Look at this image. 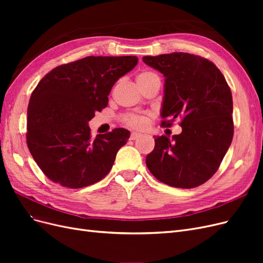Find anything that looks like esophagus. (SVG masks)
I'll list each match as a JSON object with an SVG mask.
<instances>
[{
  "label": "esophagus",
  "instance_id": "obj_1",
  "mask_svg": "<svg viewBox=\"0 0 263 263\" xmlns=\"http://www.w3.org/2000/svg\"><path fill=\"white\" fill-rule=\"evenodd\" d=\"M142 136V135L141 134H139V133H132L130 134V139L132 140H136V139H138V138H140Z\"/></svg>",
  "mask_w": 263,
  "mask_h": 263
}]
</instances>
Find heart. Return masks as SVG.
Here are the masks:
<instances>
[{"label": "heart", "instance_id": "heart-1", "mask_svg": "<svg viewBox=\"0 0 263 263\" xmlns=\"http://www.w3.org/2000/svg\"><path fill=\"white\" fill-rule=\"evenodd\" d=\"M136 81L137 84L140 86L145 85V84H149L151 82H159L160 83V78L157 73H155L154 71H141L140 73H138V76L136 77ZM124 121L126 124H128L129 126L136 127V128H144L147 124V119L144 116H139V115H127L125 116Z\"/></svg>", "mask_w": 263, "mask_h": 263}]
</instances>
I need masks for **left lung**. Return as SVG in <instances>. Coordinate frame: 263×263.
Segmentation results:
<instances>
[{
	"instance_id": "obj_1",
	"label": "left lung",
	"mask_w": 263,
	"mask_h": 263,
	"mask_svg": "<svg viewBox=\"0 0 263 263\" xmlns=\"http://www.w3.org/2000/svg\"><path fill=\"white\" fill-rule=\"evenodd\" d=\"M164 77L162 125L182 119V133L172 139L154 136L146 158L154 177L170 186L191 189L217 171L234 136L232 91L219 69L186 52L142 58Z\"/></svg>"
}]
</instances>
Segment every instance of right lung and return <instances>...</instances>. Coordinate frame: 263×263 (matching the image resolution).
Masks as SVG:
<instances>
[{
    "label": "right lung",
    "mask_w": 263,
    "mask_h": 263,
    "mask_svg": "<svg viewBox=\"0 0 263 263\" xmlns=\"http://www.w3.org/2000/svg\"><path fill=\"white\" fill-rule=\"evenodd\" d=\"M137 62L136 55H90L52 69L37 84L27 108L26 139L47 178L81 189L112 169L130 133L115 128L92 139L89 122L107 106L113 85Z\"/></svg>",
    "instance_id": "add662e5"
}]
</instances>
